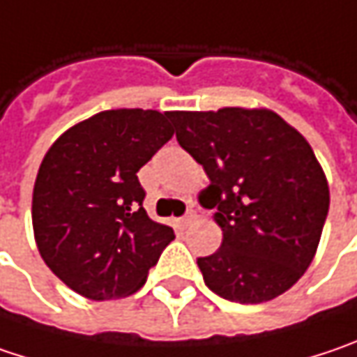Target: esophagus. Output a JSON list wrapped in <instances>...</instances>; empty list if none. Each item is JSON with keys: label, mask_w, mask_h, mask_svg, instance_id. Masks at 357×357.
<instances>
[{"label": "esophagus", "mask_w": 357, "mask_h": 357, "mask_svg": "<svg viewBox=\"0 0 357 357\" xmlns=\"http://www.w3.org/2000/svg\"><path fill=\"white\" fill-rule=\"evenodd\" d=\"M194 220H196V212H194V210H188V212L181 216V220L179 222H181V226H190Z\"/></svg>", "instance_id": "obj_1"}]
</instances>
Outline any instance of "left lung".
Instances as JSON below:
<instances>
[{"label":"left lung","mask_w":357,"mask_h":357,"mask_svg":"<svg viewBox=\"0 0 357 357\" xmlns=\"http://www.w3.org/2000/svg\"><path fill=\"white\" fill-rule=\"evenodd\" d=\"M178 143L204 167L220 248L199 257L210 291L264 303L297 283L321 238L329 185L311 145L268 109L172 113Z\"/></svg>","instance_id":"1"}]
</instances>
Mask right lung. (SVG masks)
Returning <instances> with one entry per match:
<instances>
[{
	"mask_svg": "<svg viewBox=\"0 0 357 357\" xmlns=\"http://www.w3.org/2000/svg\"><path fill=\"white\" fill-rule=\"evenodd\" d=\"M172 113L115 109L76 123L38 169L32 224L38 250L78 295L109 301L133 295L176 238L145 208L137 172L172 137Z\"/></svg>",
	"mask_w": 357,
	"mask_h": 357,
	"instance_id": "right-lung-1",
	"label": "right lung"
}]
</instances>
